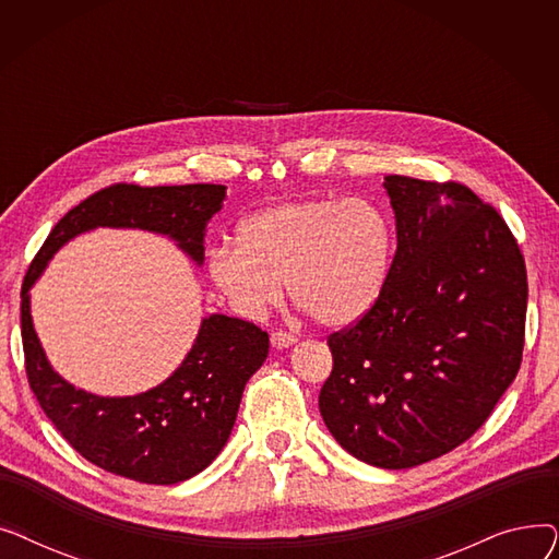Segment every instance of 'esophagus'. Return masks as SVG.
Segmentation results:
<instances>
[{"mask_svg":"<svg viewBox=\"0 0 559 559\" xmlns=\"http://www.w3.org/2000/svg\"><path fill=\"white\" fill-rule=\"evenodd\" d=\"M270 342H272L274 348H287V346H292V344L297 342V335H292V333H287V331H274L272 337H270Z\"/></svg>","mask_w":559,"mask_h":559,"instance_id":"obj_1","label":"esophagus"}]
</instances>
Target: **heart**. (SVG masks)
Here are the masks:
<instances>
[{"mask_svg":"<svg viewBox=\"0 0 559 559\" xmlns=\"http://www.w3.org/2000/svg\"><path fill=\"white\" fill-rule=\"evenodd\" d=\"M394 255V228L367 199L274 203L238 224V247L209 253V276L242 314L258 317L287 295L331 329L362 319L380 299Z\"/></svg>","mask_w":559,"mask_h":559,"instance_id":"obj_1","label":"heart"}]
</instances>
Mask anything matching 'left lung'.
I'll return each instance as SVG.
<instances>
[{
	"label": "left lung",
	"instance_id": "obj_1",
	"mask_svg": "<svg viewBox=\"0 0 559 559\" xmlns=\"http://www.w3.org/2000/svg\"><path fill=\"white\" fill-rule=\"evenodd\" d=\"M396 253L376 306L329 337L319 413L340 447L409 468L466 442L516 378L527 276L503 217L466 186L385 176Z\"/></svg>",
	"mask_w": 559,
	"mask_h": 559
}]
</instances>
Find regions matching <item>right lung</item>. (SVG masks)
Listing matches in <instances>:
<instances>
[{
	"label": "right lung",
	"mask_w": 559,
	"mask_h": 559,
	"mask_svg": "<svg viewBox=\"0 0 559 559\" xmlns=\"http://www.w3.org/2000/svg\"><path fill=\"white\" fill-rule=\"evenodd\" d=\"M224 199L226 186L213 183L104 188L51 228L24 276L20 324L28 385L70 447L104 472L146 485L183 483L203 472L228 442L247 380L270 354V335L251 321L211 314L160 385L135 396H97L51 369L34 331L28 289L58 249L99 226L167 235L201 267L205 226Z\"/></svg>",
	"instance_id": "1"
}]
</instances>
